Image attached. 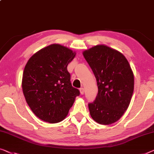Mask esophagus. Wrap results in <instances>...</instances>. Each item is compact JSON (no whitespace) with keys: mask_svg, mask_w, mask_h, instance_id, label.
Here are the masks:
<instances>
[{"mask_svg":"<svg viewBox=\"0 0 154 154\" xmlns=\"http://www.w3.org/2000/svg\"><path fill=\"white\" fill-rule=\"evenodd\" d=\"M79 91H80V93L82 94V95H83V94L84 93V88H81L79 89Z\"/></svg>","mask_w":154,"mask_h":154,"instance_id":"1","label":"esophagus"}]
</instances>
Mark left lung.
<instances>
[{
    "mask_svg": "<svg viewBox=\"0 0 154 154\" xmlns=\"http://www.w3.org/2000/svg\"><path fill=\"white\" fill-rule=\"evenodd\" d=\"M85 59L97 80L98 93L89 103L92 118L109 125L120 120L130 104L134 88V76L127 59L117 50L99 45L85 50Z\"/></svg>",
    "mask_w": 154,
    "mask_h": 154,
    "instance_id": "1",
    "label": "left lung"
}]
</instances>
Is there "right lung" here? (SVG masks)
Returning a JSON list of instances; mask_svg holds the SVG:
<instances>
[{"label":"right lung","instance_id":"right-lung-1","mask_svg":"<svg viewBox=\"0 0 154 154\" xmlns=\"http://www.w3.org/2000/svg\"><path fill=\"white\" fill-rule=\"evenodd\" d=\"M75 54L69 48L52 44L36 52L26 63L23 92L28 106L41 120L49 123L62 121L79 95L67 70Z\"/></svg>","mask_w":154,"mask_h":154}]
</instances>
